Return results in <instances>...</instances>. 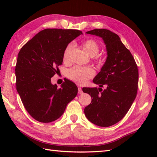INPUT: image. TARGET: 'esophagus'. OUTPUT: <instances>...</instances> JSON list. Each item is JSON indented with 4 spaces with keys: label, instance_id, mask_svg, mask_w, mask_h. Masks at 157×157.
Here are the masks:
<instances>
[{
    "label": "esophagus",
    "instance_id": "esophagus-1",
    "mask_svg": "<svg viewBox=\"0 0 157 157\" xmlns=\"http://www.w3.org/2000/svg\"><path fill=\"white\" fill-rule=\"evenodd\" d=\"M78 93L79 94H81L83 93V91H82V89L81 88H78Z\"/></svg>",
    "mask_w": 157,
    "mask_h": 157
}]
</instances>
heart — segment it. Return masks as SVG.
<instances>
[{"label": "heart", "instance_id": "obj_1", "mask_svg": "<svg viewBox=\"0 0 157 157\" xmlns=\"http://www.w3.org/2000/svg\"><path fill=\"white\" fill-rule=\"evenodd\" d=\"M83 48L91 57L96 56L99 52V46L98 43L93 40H88L84 42L83 44ZM73 49V45L72 44H69L66 46L65 51L63 52V61L65 63L70 61V56H71ZM94 74V71L89 67H74L68 71L69 78L80 84H85L88 79L92 78Z\"/></svg>", "mask_w": 157, "mask_h": 157}]
</instances>
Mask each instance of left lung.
I'll return each instance as SVG.
<instances>
[{
	"instance_id": "8db88e82",
	"label": "left lung",
	"mask_w": 157,
	"mask_h": 157,
	"mask_svg": "<svg viewBox=\"0 0 157 157\" xmlns=\"http://www.w3.org/2000/svg\"><path fill=\"white\" fill-rule=\"evenodd\" d=\"M86 33L102 39L107 56L101 71L93 79L99 88L82 89L92 98L84 113L89 121L96 125L111 126L124 117L136 97L138 67L117 34L106 29H94Z\"/></svg>"
}]
</instances>
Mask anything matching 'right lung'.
<instances>
[{"label": "right lung", "instance_id": "add662e5", "mask_svg": "<svg viewBox=\"0 0 157 157\" xmlns=\"http://www.w3.org/2000/svg\"><path fill=\"white\" fill-rule=\"evenodd\" d=\"M82 32L76 29H45L20 50L15 67L17 91L29 114L38 121L59 119L78 94V87L67 79L58 88L51 78L63 64L66 46Z\"/></svg>", "mask_w": 157, "mask_h": 157}]
</instances>
